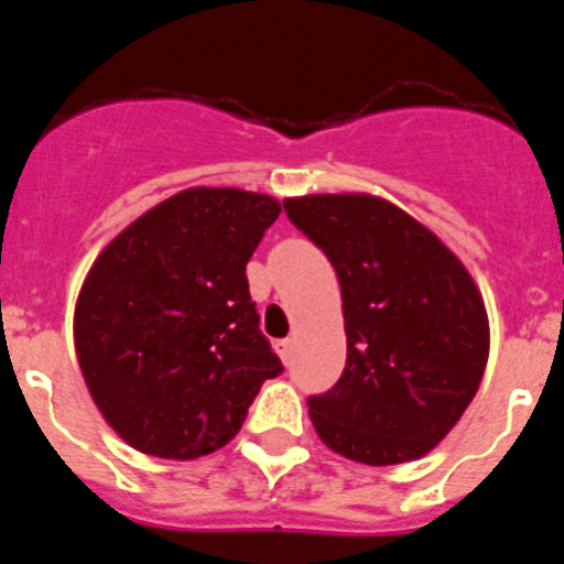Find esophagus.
Returning <instances> with one entry per match:
<instances>
[{
    "mask_svg": "<svg viewBox=\"0 0 564 564\" xmlns=\"http://www.w3.org/2000/svg\"><path fill=\"white\" fill-rule=\"evenodd\" d=\"M276 352L279 356H282V361H291V356H293V341L291 338H282V341H276Z\"/></svg>",
    "mask_w": 564,
    "mask_h": 564,
    "instance_id": "1",
    "label": "esophagus"
}]
</instances>
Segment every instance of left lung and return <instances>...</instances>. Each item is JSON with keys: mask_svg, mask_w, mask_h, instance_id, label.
<instances>
[{"mask_svg": "<svg viewBox=\"0 0 564 564\" xmlns=\"http://www.w3.org/2000/svg\"><path fill=\"white\" fill-rule=\"evenodd\" d=\"M336 268L347 364L307 401L316 435L367 466L430 455L475 398L488 316L475 279L426 226L372 194L288 197Z\"/></svg>", "mask_w": 564, "mask_h": 564, "instance_id": "obj_1", "label": "left lung"}]
</instances>
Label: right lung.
Here are the masks:
<instances>
[{
  "label": "right lung",
  "instance_id": "1",
  "mask_svg": "<svg viewBox=\"0 0 564 564\" xmlns=\"http://www.w3.org/2000/svg\"><path fill=\"white\" fill-rule=\"evenodd\" d=\"M282 206L194 186L129 223L84 279L73 338L104 421L132 449H223L282 361L259 333L246 265Z\"/></svg>",
  "mask_w": 564,
  "mask_h": 564
}]
</instances>
